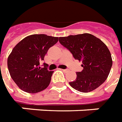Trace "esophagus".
<instances>
[{"label": "esophagus", "mask_w": 122, "mask_h": 122, "mask_svg": "<svg viewBox=\"0 0 122 122\" xmlns=\"http://www.w3.org/2000/svg\"><path fill=\"white\" fill-rule=\"evenodd\" d=\"M62 71H63L64 72H67V71H69L68 69H62Z\"/></svg>", "instance_id": "34e87169"}]
</instances>
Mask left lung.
<instances>
[{
	"mask_svg": "<svg viewBox=\"0 0 122 122\" xmlns=\"http://www.w3.org/2000/svg\"><path fill=\"white\" fill-rule=\"evenodd\" d=\"M59 41L75 59L82 61V71L76 72V80L69 82L72 88L82 92H88L106 80L112 66V59L107 46L100 39L85 33L60 37Z\"/></svg>",
	"mask_w": 122,
	"mask_h": 122,
	"instance_id": "1",
	"label": "left lung"
}]
</instances>
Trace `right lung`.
Wrapping results in <instances>:
<instances>
[{
    "label": "right lung",
    "mask_w": 122,
    "mask_h": 122,
    "mask_svg": "<svg viewBox=\"0 0 122 122\" xmlns=\"http://www.w3.org/2000/svg\"><path fill=\"white\" fill-rule=\"evenodd\" d=\"M58 37L34 34L20 41L7 59L11 77L20 89L28 93H37L49 85L53 71L48 64L41 63L48 49L57 43Z\"/></svg>",
    "instance_id": "right-lung-1"
}]
</instances>
